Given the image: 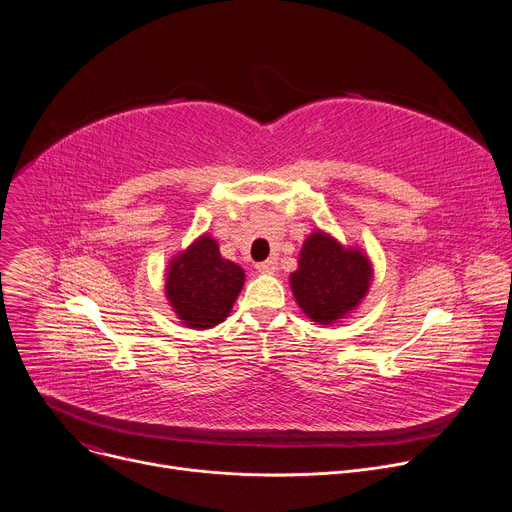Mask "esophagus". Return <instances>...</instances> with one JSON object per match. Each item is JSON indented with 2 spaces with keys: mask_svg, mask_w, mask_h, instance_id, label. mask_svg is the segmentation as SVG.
<instances>
[{
  "mask_svg": "<svg viewBox=\"0 0 512 512\" xmlns=\"http://www.w3.org/2000/svg\"><path fill=\"white\" fill-rule=\"evenodd\" d=\"M255 269H257L259 273H273V271L277 269V265H275V261L267 259V261H261V263H257V265H255Z\"/></svg>",
  "mask_w": 512,
  "mask_h": 512,
  "instance_id": "1",
  "label": "esophagus"
}]
</instances>
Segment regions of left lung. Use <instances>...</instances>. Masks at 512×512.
<instances>
[{
	"mask_svg": "<svg viewBox=\"0 0 512 512\" xmlns=\"http://www.w3.org/2000/svg\"><path fill=\"white\" fill-rule=\"evenodd\" d=\"M371 263L355 247H343L316 230L300 249L290 286L302 312L318 324H333L353 312L369 290Z\"/></svg>",
	"mask_w": 512,
	"mask_h": 512,
	"instance_id": "1",
	"label": "left lung"
}]
</instances>
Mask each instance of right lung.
<instances>
[{
	"instance_id": "add662e5",
	"label": "right lung",
	"mask_w": 512,
	"mask_h": 512,
	"mask_svg": "<svg viewBox=\"0 0 512 512\" xmlns=\"http://www.w3.org/2000/svg\"><path fill=\"white\" fill-rule=\"evenodd\" d=\"M243 284V267L222 259L218 243L202 235L169 261L165 296L185 327L212 329L230 314Z\"/></svg>"
}]
</instances>
